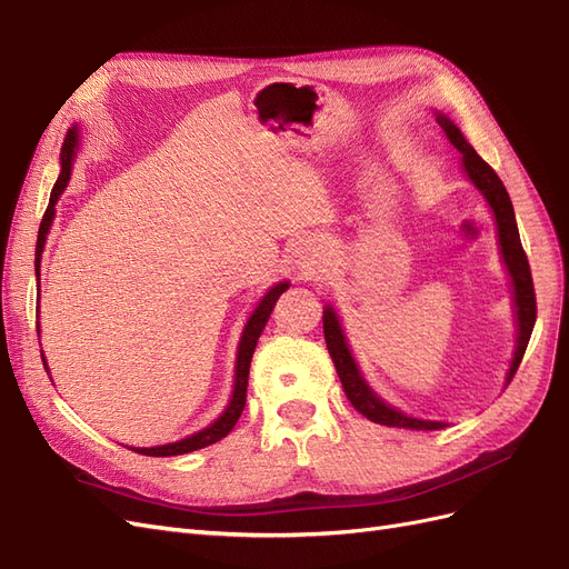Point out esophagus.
Masks as SVG:
<instances>
[{
  "label": "esophagus",
  "instance_id": "34e87169",
  "mask_svg": "<svg viewBox=\"0 0 569 569\" xmlns=\"http://www.w3.org/2000/svg\"><path fill=\"white\" fill-rule=\"evenodd\" d=\"M311 256H318V253H311ZM308 261H311V263H313V258H308Z\"/></svg>",
  "mask_w": 569,
  "mask_h": 569
}]
</instances>
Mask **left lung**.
I'll list each match as a JSON object with an SVG mask.
<instances>
[{
	"label": "left lung",
	"instance_id": "left-lung-1",
	"mask_svg": "<svg viewBox=\"0 0 569 569\" xmlns=\"http://www.w3.org/2000/svg\"><path fill=\"white\" fill-rule=\"evenodd\" d=\"M441 130L449 137V142L462 153V166L465 173L475 182L485 199L489 201L491 211L496 216V226H498V242H501V253L503 261L508 266V272L512 278L515 287V308H518V349H515L512 366L508 372V382L518 372L522 356L527 351V343L533 330V322H537V295H533V282H531V270L527 253L520 242V232H518V222H515V211H512V201L506 192V187L493 173V168L479 157V153L465 142L462 132L451 123L446 116H437ZM322 330H325V341H327V351H330L337 375L341 380L343 393L351 401V406L366 416L368 420L377 425H387V427H408V429H441L446 422H432V420H418V418H408L401 410H393L385 401L377 399V396L370 391V387L363 382V377L358 372V366L353 363L351 351L347 347V339H343L341 325L332 311V306H325L322 313Z\"/></svg>",
	"mask_w": 569,
	"mask_h": 569
}]
</instances>
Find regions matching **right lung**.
Here are the masks:
<instances>
[{"label": "right lung", "instance_id": "1", "mask_svg": "<svg viewBox=\"0 0 569 569\" xmlns=\"http://www.w3.org/2000/svg\"><path fill=\"white\" fill-rule=\"evenodd\" d=\"M76 147H78V130H68L66 140H63V149H61V176L54 184V189H51V197H49V206L44 211V218L40 222V232H38V249H36V266L40 270V256H42V249H44V239H47V232L51 228V220H54V203L59 199V194L66 189L68 180H71V163H73V153H76ZM40 274V272H38ZM289 287V282H280L274 284L268 295L261 299V303H258V308L253 311V316L249 318L247 327H244V335H242V341H239V351H237V372H234V391H232V401L228 406V410L222 412V416L209 425L206 429H199L197 435L187 437V439H180L176 443H163V446H151V449H132L134 453H142V456H182V453H189V451H199V449H206V446H211L216 441H220L222 437H228L232 432V427L237 425L239 416H242L244 410V403H247V385H249V366H251V356H253V349H256V341L258 337H261L263 327L272 313L274 303H278V299L284 295ZM40 332V330H38ZM44 363V360H42Z\"/></svg>", "mask_w": 569, "mask_h": 569}]
</instances>
